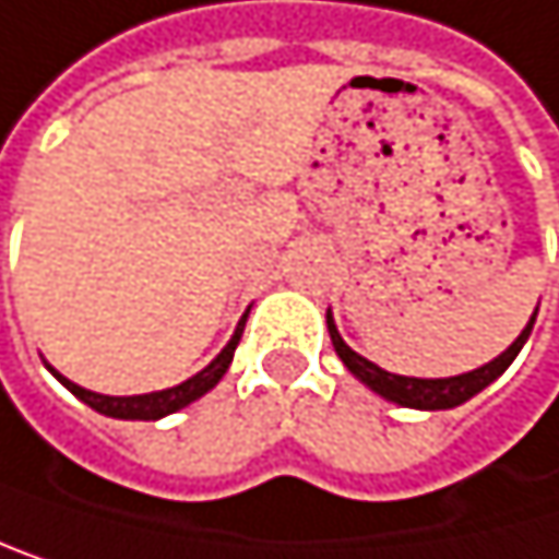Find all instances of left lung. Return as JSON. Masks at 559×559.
<instances>
[{
	"mask_svg": "<svg viewBox=\"0 0 559 559\" xmlns=\"http://www.w3.org/2000/svg\"><path fill=\"white\" fill-rule=\"evenodd\" d=\"M533 321L536 314L530 318V325L520 332V338L503 352L497 355L492 361H486L483 369H473V372H463V376H453V379H409V376H392L385 369H379L376 361L369 358H361L358 352H352L338 329H335V321H332V311H329V335H332V345L338 352V358L345 361V369L361 379L369 389H376L379 395H385L389 402H399V405H409V409H453V405H463L466 399H473L476 392H483L492 379H500L507 369H510V361L520 355L523 342L530 338L533 332Z\"/></svg>",
	"mask_w": 559,
	"mask_h": 559,
	"instance_id": "obj_1",
	"label": "left lung"
}]
</instances>
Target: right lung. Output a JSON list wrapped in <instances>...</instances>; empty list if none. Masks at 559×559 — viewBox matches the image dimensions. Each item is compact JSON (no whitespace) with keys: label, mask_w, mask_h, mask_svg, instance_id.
Segmentation results:
<instances>
[{"label":"right lung","mask_w":559,"mask_h":559,"mask_svg":"<svg viewBox=\"0 0 559 559\" xmlns=\"http://www.w3.org/2000/svg\"><path fill=\"white\" fill-rule=\"evenodd\" d=\"M248 318V314H245ZM245 318H241V325H238V332H234V338L224 345V352L207 365L204 372H198V376H190L187 382H180V385H174V389H164V392H150V395H99V392H90V389H83V385H76V382H70V379H62L59 372H52L62 385H67L76 399H83L90 409H96V413H103V416H114V419H164V416H170V413H177V409H183V405H190L194 399H201L204 392H211L217 382H221V376L227 372V365H230V358H234V348H238V342H241V332H245Z\"/></svg>","instance_id":"add662e5"}]
</instances>
